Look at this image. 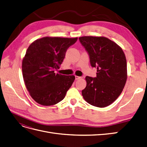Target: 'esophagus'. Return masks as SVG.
Returning a JSON list of instances; mask_svg holds the SVG:
<instances>
[{
    "mask_svg": "<svg viewBox=\"0 0 147 147\" xmlns=\"http://www.w3.org/2000/svg\"><path fill=\"white\" fill-rule=\"evenodd\" d=\"M82 78V77H79V76H77V75H75V80H76L79 79H81Z\"/></svg>",
    "mask_w": 147,
    "mask_h": 147,
    "instance_id": "obj_1",
    "label": "esophagus"
}]
</instances>
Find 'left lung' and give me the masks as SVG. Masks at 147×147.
Masks as SVG:
<instances>
[{"mask_svg":"<svg viewBox=\"0 0 147 147\" xmlns=\"http://www.w3.org/2000/svg\"><path fill=\"white\" fill-rule=\"evenodd\" d=\"M90 56L92 67H97L96 77L86 76V86L82 93L88 104L105 107L121 94L127 80L125 55L117 44L104 37L79 38Z\"/></svg>","mask_w":147,"mask_h":147,"instance_id":"1","label":"left lung"}]
</instances>
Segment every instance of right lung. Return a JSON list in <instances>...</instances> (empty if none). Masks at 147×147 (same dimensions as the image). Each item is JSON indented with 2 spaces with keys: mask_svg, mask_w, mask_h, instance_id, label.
Instances as JSON below:
<instances>
[{
  "mask_svg": "<svg viewBox=\"0 0 147 147\" xmlns=\"http://www.w3.org/2000/svg\"><path fill=\"white\" fill-rule=\"evenodd\" d=\"M77 39L45 37L28 47L22 62L23 76L30 96L38 104L50 106L64 99L75 77L55 72L59 69L67 50Z\"/></svg>",
  "mask_w": 147,
  "mask_h": 147,
  "instance_id": "obj_1",
  "label": "right lung"
}]
</instances>
